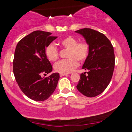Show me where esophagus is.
<instances>
[{"label":"esophagus","instance_id":"esophagus-1","mask_svg":"<svg viewBox=\"0 0 132 132\" xmlns=\"http://www.w3.org/2000/svg\"><path fill=\"white\" fill-rule=\"evenodd\" d=\"M64 75L67 76V75H68V73H60V76H61V77H63V76H64Z\"/></svg>","mask_w":132,"mask_h":132}]
</instances>
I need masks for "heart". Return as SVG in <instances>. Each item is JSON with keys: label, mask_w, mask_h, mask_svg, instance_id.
Instances as JSON below:
<instances>
[{"label": "heart", "mask_w": 132, "mask_h": 132, "mask_svg": "<svg viewBox=\"0 0 132 132\" xmlns=\"http://www.w3.org/2000/svg\"><path fill=\"white\" fill-rule=\"evenodd\" d=\"M59 45L68 50L67 59L59 61L54 66L57 72L68 73L72 72L78 66V61L83 62L89 54V45L84 41L78 42L77 38L73 36H67L59 41ZM45 54L49 61L55 62L58 59L59 52L56 46L50 44L45 48Z\"/></svg>", "instance_id": "obj_1"}]
</instances>
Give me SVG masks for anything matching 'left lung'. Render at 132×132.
Wrapping results in <instances>:
<instances>
[{"label": "left lung", "instance_id": "1", "mask_svg": "<svg viewBox=\"0 0 132 132\" xmlns=\"http://www.w3.org/2000/svg\"><path fill=\"white\" fill-rule=\"evenodd\" d=\"M89 45V54L82 69L77 88L87 97H94L105 91L111 80L115 65L114 48L102 33L84 28L76 30Z\"/></svg>", "mask_w": 132, "mask_h": 132}]
</instances>
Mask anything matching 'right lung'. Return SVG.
I'll list each match as a JSON object with an SVG mask.
<instances>
[{"mask_svg":"<svg viewBox=\"0 0 132 132\" xmlns=\"http://www.w3.org/2000/svg\"><path fill=\"white\" fill-rule=\"evenodd\" d=\"M48 32L36 30L17 44L13 60V73L18 86L30 99L41 102L53 94L59 74L52 73V66L45 54V48L57 36Z\"/></svg>","mask_w":132,"mask_h":132,"instance_id":"obj_1","label":"right lung"}]
</instances>
